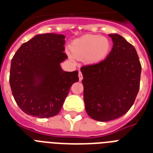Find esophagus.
Segmentation results:
<instances>
[{
	"mask_svg": "<svg viewBox=\"0 0 153 153\" xmlns=\"http://www.w3.org/2000/svg\"><path fill=\"white\" fill-rule=\"evenodd\" d=\"M79 81H81L82 79H83V77H82V74L81 71H79Z\"/></svg>",
	"mask_w": 153,
	"mask_h": 153,
	"instance_id": "obj_1",
	"label": "esophagus"
}]
</instances>
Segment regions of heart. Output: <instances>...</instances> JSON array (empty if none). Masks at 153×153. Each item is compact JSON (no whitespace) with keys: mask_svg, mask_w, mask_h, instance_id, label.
I'll list each match as a JSON object with an SVG mask.
<instances>
[{"mask_svg":"<svg viewBox=\"0 0 153 153\" xmlns=\"http://www.w3.org/2000/svg\"><path fill=\"white\" fill-rule=\"evenodd\" d=\"M109 42L105 37L98 35H86L75 39L71 45V59L74 58L86 60L89 63H96L104 59L109 50Z\"/></svg>","mask_w":153,"mask_h":153,"instance_id":"b5f03b06","label":"heart"}]
</instances>
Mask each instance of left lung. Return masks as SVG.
Instances as JSON below:
<instances>
[{
    "label": "left lung",
    "mask_w": 153,
    "mask_h": 153,
    "mask_svg": "<svg viewBox=\"0 0 153 153\" xmlns=\"http://www.w3.org/2000/svg\"><path fill=\"white\" fill-rule=\"evenodd\" d=\"M105 59L81 67L85 109L98 121L118 118L129 110L140 89L141 65L135 48L118 34Z\"/></svg>",
    "instance_id": "left-lung-1"
}]
</instances>
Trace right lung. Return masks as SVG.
Here are the masks:
<instances>
[{
	"label": "right lung",
	"mask_w": 153,
	"mask_h": 153,
	"mask_svg": "<svg viewBox=\"0 0 153 153\" xmlns=\"http://www.w3.org/2000/svg\"><path fill=\"white\" fill-rule=\"evenodd\" d=\"M65 36L37 35L20 46L11 61L10 83L16 104L25 114L48 118L57 115L79 71H62Z\"/></svg>",
	"instance_id": "right-lung-1"
}]
</instances>
